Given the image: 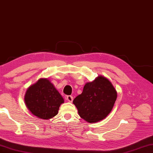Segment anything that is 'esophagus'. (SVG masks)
Returning a JSON list of instances; mask_svg holds the SVG:
<instances>
[{"instance_id":"1","label":"esophagus","mask_w":153,"mask_h":153,"mask_svg":"<svg viewBox=\"0 0 153 153\" xmlns=\"http://www.w3.org/2000/svg\"><path fill=\"white\" fill-rule=\"evenodd\" d=\"M67 100H68V102H73V97H72V96H67Z\"/></svg>"}]
</instances>
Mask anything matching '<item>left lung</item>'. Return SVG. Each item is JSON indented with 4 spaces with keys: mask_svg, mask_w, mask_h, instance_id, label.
Masks as SVG:
<instances>
[{
    "mask_svg": "<svg viewBox=\"0 0 153 153\" xmlns=\"http://www.w3.org/2000/svg\"><path fill=\"white\" fill-rule=\"evenodd\" d=\"M117 92L107 78L98 76L86 82L82 93L74 99L79 116L89 123L99 122L108 116L113 108Z\"/></svg>",
    "mask_w": 153,
    "mask_h": 153,
    "instance_id": "8db88e82",
    "label": "left lung"
}]
</instances>
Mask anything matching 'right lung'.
Masks as SVG:
<instances>
[{"mask_svg": "<svg viewBox=\"0 0 153 153\" xmlns=\"http://www.w3.org/2000/svg\"><path fill=\"white\" fill-rule=\"evenodd\" d=\"M65 100L47 78H41L27 88L25 105L32 114L41 119L48 120L58 114Z\"/></svg>", "mask_w": 153, "mask_h": 153, "instance_id": "obj_1", "label": "right lung"}]
</instances>
